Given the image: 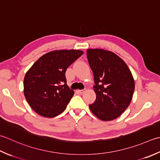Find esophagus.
Wrapping results in <instances>:
<instances>
[{
    "label": "esophagus",
    "instance_id": "1",
    "mask_svg": "<svg viewBox=\"0 0 160 160\" xmlns=\"http://www.w3.org/2000/svg\"><path fill=\"white\" fill-rule=\"evenodd\" d=\"M85 91H86V89H83V90H78V92L79 94H83Z\"/></svg>",
    "mask_w": 160,
    "mask_h": 160
}]
</instances>
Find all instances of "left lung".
I'll return each mask as SVG.
<instances>
[{
    "mask_svg": "<svg viewBox=\"0 0 160 160\" xmlns=\"http://www.w3.org/2000/svg\"><path fill=\"white\" fill-rule=\"evenodd\" d=\"M87 57L94 74L96 100L89 108L102 121L119 117L130 105L135 81L126 63L112 52L88 49Z\"/></svg>",
    "mask_w": 160,
    "mask_h": 160,
    "instance_id": "1",
    "label": "left lung"
}]
</instances>
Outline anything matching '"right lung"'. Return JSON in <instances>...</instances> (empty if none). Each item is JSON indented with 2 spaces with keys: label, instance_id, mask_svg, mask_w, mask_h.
Masks as SVG:
<instances>
[{
  "label": "right lung",
  "instance_id": "right-lung-1",
  "mask_svg": "<svg viewBox=\"0 0 160 160\" xmlns=\"http://www.w3.org/2000/svg\"><path fill=\"white\" fill-rule=\"evenodd\" d=\"M83 54L79 50H54L32 65L24 77V95L39 115L54 117L66 108L74 95L67 85V68Z\"/></svg>",
  "mask_w": 160,
  "mask_h": 160
}]
</instances>
